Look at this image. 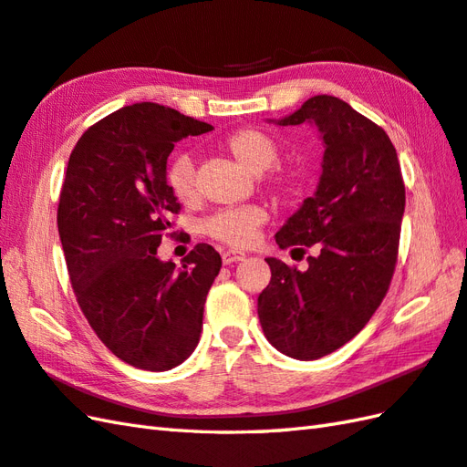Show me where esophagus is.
I'll list each match as a JSON object with an SVG mask.
<instances>
[{"mask_svg":"<svg viewBox=\"0 0 467 467\" xmlns=\"http://www.w3.org/2000/svg\"><path fill=\"white\" fill-rule=\"evenodd\" d=\"M246 254L244 253H238V251H224L223 253V263L224 265H234V263H241L244 260Z\"/></svg>","mask_w":467,"mask_h":467,"instance_id":"1","label":"esophagus"}]
</instances>
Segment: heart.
I'll return each mask as SVG.
<instances>
[{"mask_svg": "<svg viewBox=\"0 0 467 467\" xmlns=\"http://www.w3.org/2000/svg\"><path fill=\"white\" fill-rule=\"evenodd\" d=\"M224 147L246 171L254 172V175H263L278 161V145L275 139L258 131V129L234 131L224 140ZM167 187L181 202H191L194 199L197 187H194L192 155L179 153L171 159L167 167ZM265 221L266 213L254 204H248V207L224 209L207 216L202 221V233L214 241L243 248L254 241L256 231L265 224Z\"/></svg>", "mask_w": 467, "mask_h": 467, "instance_id": "heart-1", "label": "heart"}]
</instances>
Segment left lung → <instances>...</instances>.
<instances>
[{
  "label": "left lung",
  "mask_w": 467,
  "mask_h": 467,
  "mask_svg": "<svg viewBox=\"0 0 467 467\" xmlns=\"http://www.w3.org/2000/svg\"><path fill=\"white\" fill-rule=\"evenodd\" d=\"M276 125L310 123L324 155L318 187L276 233L280 248L318 244L308 268L266 258L258 296L266 340L296 360H318L360 332L394 275L406 207L402 171L382 127L332 95H317Z\"/></svg>",
  "instance_id": "left-lung-1"
}]
</instances>
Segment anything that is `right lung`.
<instances>
[{
	"mask_svg": "<svg viewBox=\"0 0 467 467\" xmlns=\"http://www.w3.org/2000/svg\"><path fill=\"white\" fill-rule=\"evenodd\" d=\"M213 131L171 107L133 103L87 129L69 157L57 229L73 292L91 328L123 362L165 372L197 348L221 254L197 244L179 268L157 248L181 211L167 159Z\"/></svg>",
	"mask_w": 467,
	"mask_h": 467,
	"instance_id": "add662e5",
	"label": "right lung"
}]
</instances>
